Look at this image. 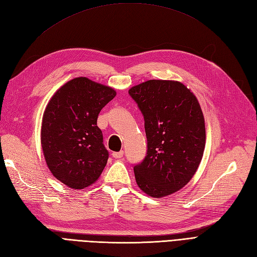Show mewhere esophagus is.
I'll use <instances>...</instances> for the list:
<instances>
[{
  "mask_svg": "<svg viewBox=\"0 0 257 257\" xmlns=\"http://www.w3.org/2000/svg\"><path fill=\"white\" fill-rule=\"evenodd\" d=\"M123 154H124L123 151H119V152H112L111 155L114 159H121V158H123Z\"/></svg>",
  "mask_w": 257,
  "mask_h": 257,
  "instance_id": "1",
  "label": "esophagus"
}]
</instances>
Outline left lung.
Segmentation results:
<instances>
[{"mask_svg":"<svg viewBox=\"0 0 257 257\" xmlns=\"http://www.w3.org/2000/svg\"><path fill=\"white\" fill-rule=\"evenodd\" d=\"M145 119L148 150L134 166L137 185L154 198L170 195L190 182L206 145L203 111L182 82L148 80L128 90Z\"/></svg>","mask_w":257,"mask_h":257,"instance_id":"8db88e82","label":"left lung"}]
</instances>
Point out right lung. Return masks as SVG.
Returning a JSON list of instances; mask_svg holds the SVG:
<instances>
[{
    "instance_id": "1",
    "label": "right lung",
    "mask_w": 257,
    "mask_h": 257,
    "mask_svg": "<svg viewBox=\"0 0 257 257\" xmlns=\"http://www.w3.org/2000/svg\"><path fill=\"white\" fill-rule=\"evenodd\" d=\"M115 94L108 85L77 77L47 104L41 131L44 157L54 178L68 188H88L104 170L108 151L97 116Z\"/></svg>"
}]
</instances>
